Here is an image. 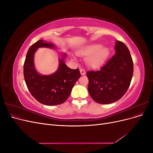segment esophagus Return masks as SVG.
<instances>
[{"label":"esophagus","mask_w":153,"mask_h":153,"mask_svg":"<svg viewBox=\"0 0 153 153\" xmlns=\"http://www.w3.org/2000/svg\"><path fill=\"white\" fill-rule=\"evenodd\" d=\"M80 73H81L82 75H84L85 74V71L84 70V69L80 68Z\"/></svg>","instance_id":"34e87169"}]
</instances>
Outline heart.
Returning <instances> with one entry per match:
<instances>
[{"instance_id": "obj_1", "label": "heart", "mask_w": 153, "mask_h": 153, "mask_svg": "<svg viewBox=\"0 0 153 153\" xmlns=\"http://www.w3.org/2000/svg\"><path fill=\"white\" fill-rule=\"evenodd\" d=\"M80 55H91L87 59V63L92 67H97L101 65L107 58L108 55V50L103 48L100 45H91L84 47L79 51Z\"/></svg>"}]
</instances>
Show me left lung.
Listing matches in <instances>:
<instances>
[{
    "label": "left lung",
    "instance_id": "8db88e82",
    "mask_svg": "<svg viewBox=\"0 0 153 153\" xmlns=\"http://www.w3.org/2000/svg\"><path fill=\"white\" fill-rule=\"evenodd\" d=\"M116 52L98 70L89 71L88 91L96 103L110 104L121 99L130 85L133 62L125 44L117 41Z\"/></svg>",
    "mask_w": 153,
    "mask_h": 153
}]
</instances>
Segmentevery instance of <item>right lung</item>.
<instances>
[{"mask_svg":"<svg viewBox=\"0 0 153 153\" xmlns=\"http://www.w3.org/2000/svg\"><path fill=\"white\" fill-rule=\"evenodd\" d=\"M41 47L54 48L52 43L39 40L29 48L24 65V75L30 93L39 103L53 106L65 102L71 90L80 77L79 69L68 68L63 59L59 60V66L55 73L50 75H41L34 66V55ZM66 57V54L62 57Z\"/></svg>","mask_w":153,"mask_h":153,"instance_id":"obj_1","label":"right lung"}]
</instances>
